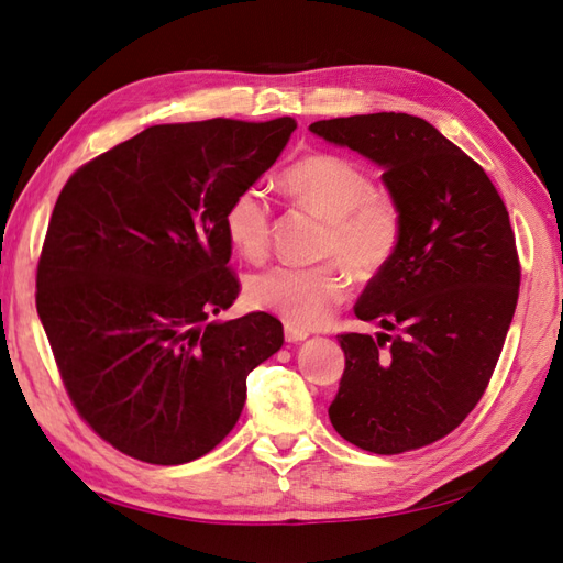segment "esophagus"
I'll return each mask as SVG.
<instances>
[{
    "mask_svg": "<svg viewBox=\"0 0 563 563\" xmlns=\"http://www.w3.org/2000/svg\"><path fill=\"white\" fill-rule=\"evenodd\" d=\"M308 335H310L308 331H302V329H294V327H286V331H284L286 343H300V340H305V338H308Z\"/></svg>",
    "mask_w": 563,
    "mask_h": 563,
    "instance_id": "34e87169",
    "label": "esophagus"
}]
</instances>
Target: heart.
I'll return each mask as SVG.
<instances>
[{
  "label": "heart",
  "instance_id": "heart-1",
  "mask_svg": "<svg viewBox=\"0 0 563 563\" xmlns=\"http://www.w3.org/2000/svg\"><path fill=\"white\" fill-rule=\"evenodd\" d=\"M284 190L300 207L329 220L321 258L345 265L356 279H371L391 261L404 234V209L385 187L350 157L314 152L284 172ZM272 216L255 187L240 192L225 213V232L246 261H261L269 249ZM277 265L246 284L253 308L277 314L294 329H317L345 302L350 284L338 265Z\"/></svg>",
  "mask_w": 563,
  "mask_h": 563
}]
</instances>
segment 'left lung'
Returning a JSON list of instances; mask_svg holds the SVG:
<instances>
[{
	"mask_svg": "<svg viewBox=\"0 0 563 563\" xmlns=\"http://www.w3.org/2000/svg\"><path fill=\"white\" fill-rule=\"evenodd\" d=\"M310 131L383 166L404 209L397 253L354 305L385 333L338 335L345 371L329 418L378 455L434 444L479 404L517 310L509 213L484 168L420 117L354 114Z\"/></svg>",
	"mask_w": 563,
	"mask_h": 563,
	"instance_id": "left-lung-1",
	"label": "left lung"
}]
</instances>
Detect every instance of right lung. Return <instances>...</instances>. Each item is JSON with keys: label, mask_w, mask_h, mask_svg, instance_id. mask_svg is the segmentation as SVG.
Masks as SVG:
<instances>
[{"label": "right lung", "mask_w": 563, "mask_h": 563, "mask_svg": "<svg viewBox=\"0 0 563 563\" xmlns=\"http://www.w3.org/2000/svg\"><path fill=\"white\" fill-rule=\"evenodd\" d=\"M294 117L159 124L70 176L37 265V314L77 413L135 460L183 465L240 420L277 317L211 321L240 296L225 213L277 162Z\"/></svg>", "instance_id": "obj_1"}]
</instances>
